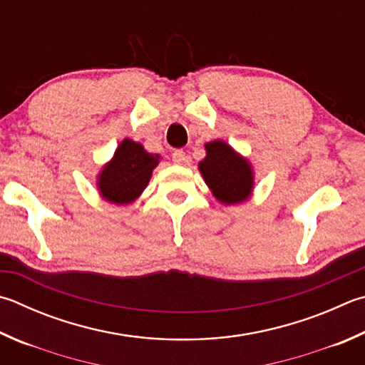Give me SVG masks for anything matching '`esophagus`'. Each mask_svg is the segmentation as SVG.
<instances>
[{
	"label": "esophagus",
	"mask_w": 365,
	"mask_h": 365,
	"mask_svg": "<svg viewBox=\"0 0 365 365\" xmlns=\"http://www.w3.org/2000/svg\"><path fill=\"white\" fill-rule=\"evenodd\" d=\"M185 160H187V156H185V151L175 150L174 153H172V161H174L175 164H183Z\"/></svg>",
	"instance_id": "obj_1"
}]
</instances>
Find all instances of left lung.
<instances>
[{
  "label": "left lung",
  "instance_id": "left-lung-1",
  "mask_svg": "<svg viewBox=\"0 0 365 365\" xmlns=\"http://www.w3.org/2000/svg\"><path fill=\"white\" fill-rule=\"evenodd\" d=\"M205 158L197 164L210 193L225 205L246 202L252 196L255 175L252 164L225 140L204 145Z\"/></svg>",
  "mask_w": 365,
  "mask_h": 365
}]
</instances>
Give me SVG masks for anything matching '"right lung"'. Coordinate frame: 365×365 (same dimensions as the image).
I'll use <instances>...</instances> for the list:
<instances>
[{"instance_id": "1", "label": "right lung", "mask_w": 365, "mask_h": 365, "mask_svg": "<svg viewBox=\"0 0 365 365\" xmlns=\"http://www.w3.org/2000/svg\"><path fill=\"white\" fill-rule=\"evenodd\" d=\"M161 161L160 155L148 153L142 143L124 138L111 160L97 175V190L103 201L123 205L134 202L143 193Z\"/></svg>"}]
</instances>
